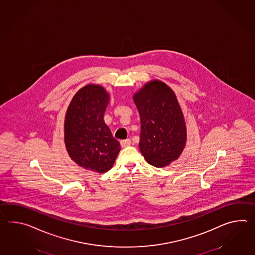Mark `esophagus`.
<instances>
[{"label": "esophagus", "mask_w": 255, "mask_h": 255, "mask_svg": "<svg viewBox=\"0 0 255 255\" xmlns=\"http://www.w3.org/2000/svg\"><path fill=\"white\" fill-rule=\"evenodd\" d=\"M130 144V139H126V140H122V141H121V145H122V147H127V146H129Z\"/></svg>", "instance_id": "34e87169"}]
</instances>
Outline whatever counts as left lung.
Wrapping results in <instances>:
<instances>
[{
    "instance_id": "left-lung-1",
    "label": "left lung",
    "mask_w": 255,
    "mask_h": 255,
    "mask_svg": "<svg viewBox=\"0 0 255 255\" xmlns=\"http://www.w3.org/2000/svg\"><path fill=\"white\" fill-rule=\"evenodd\" d=\"M140 114L139 147L148 164L164 167L180 156L187 127L175 92L160 80L149 81L133 95Z\"/></svg>"
}]
</instances>
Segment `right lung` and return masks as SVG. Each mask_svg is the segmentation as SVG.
<instances>
[{"mask_svg": "<svg viewBox=\"0 0 255 255\" xmlns=\"http://www.w3.org/2000/svg\"><path fill=\"white\" fill-rule=\"evenodd\" d=\"M109 102L110 95L103 87L85 86L74 95L64 124V140L70 158L100 174L113 167L121 150L103 120Z\"/></svg>", "mask_w": 255, "mask_h": 255, "instance_id": "1", "label": "right lung"}]
</instances>
